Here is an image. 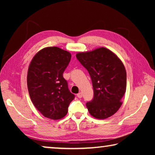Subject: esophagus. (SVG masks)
<instances>
[{
    "label": "esophagus",
    "instance_id": "esophagus-1",
    "mask_svg": "<svg viewBox=\"0 0 155 155\" xmlns=\"http://www.w3.org/2000/svg\"><path fill=\"white\" fill-rule=\"evenodd\" d=\"M82 96H83V94H82V93H81V92H79V93L77 94V97H78V98H82Z\"/></svg>",
    "mask_w": 155,
    "mask_h": 155
}]
</instances>
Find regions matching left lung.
Listing matches in <instances>:
<instances>
[{
  "label": "left lung",
  "mask_w": 155,
  "mask_h": 155,
  "mask_svg": "<svg viewBox=\"0 0 155 155\" xmlns=\"http://www.w3.org/2000/svg\"><path fill=\"white\" fill-rule=\"evenodd\" d=\"M77 58L92 82L94 97L86 103L89 112L98 119L111 116L121 106L126 92L127 72L122 62L105 48L78 53Z\"/></svg>",
  "instance_id": "8db88e82"
}]
</instances>
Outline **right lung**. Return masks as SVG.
<instances>
[{
	"instance_id": "right-lung-1",
	"label": "right lung",
	"mask_w": 155,
	"mask_h": 155,
	"mask_svg": "<svg viewBox=\"0 0 155 155\" xmlns=\"http://www.w3.org/2000/svg\"><path fill=\"white\" fill-rule=\"evenodd\" d=\"M71 54L58 47H48L37 53L28 70V93L34 106L44 116L58 120L68 113L75 98L63 77Z\"/></svg>"
}]
</instances>
